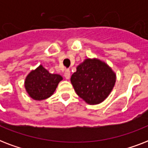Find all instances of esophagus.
Returning <instances> with one entry per match:
<instances>
[{
  "instance_id": "1",
  "label": "esophagus",
  "mask_w": 148,
  "mask_h": 148,
  "mask_svg": "<svg viewBox=\"0 0 148 148\" xmlns=\"http://www.w3.org/2000/svg\"><path fill=\"white\" fill-rule=\"evenodd\" d=\"M64 77L65 78L68 80L70 78V77H71V71H70L69 69H66L64 71Z\"/></svg>"
}]
</instances>
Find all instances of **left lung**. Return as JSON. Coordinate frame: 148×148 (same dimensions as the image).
Masks as SVG:
<instances>
[{"label":"left lung","mask_w":148,"mask_h":148,"mask_svg":"<svg viewBox=\"0 0 148 148\" xmlns=\"http://www.w3.org/2000/svg\"><path fill=\"white\" fill-rule=\"evenodd\" d=\"M71 81L79 97L89 104H97L112 90L116 75L105 63L97 59H86L77 67Z\"/></svg>","instance_id":"1"}]
</instances>
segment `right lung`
<instances>
[{"label":"right lung","mask_w":148,"mask_h":148,"mask_svg":"<svg viewBox=\"0 0 148 148\" xmlns=\"http://www.w3.org/2000/svg\"><path fill=\"white\" fill-rule=\"evenodd\" d=\"M61 80L60 75L50 74L42 65H40L27 75L25 88L31 97L40 101L51 97Z\"/></svg>","instance_id":"add662e5"}]
</instances>
